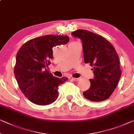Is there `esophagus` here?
<instances>
[{"instance_id": "obj_1", "label": "esophagus", "mask_w": 134, "mask_h": 134, "mask_svg": "<svg viewBox=\"0 0 134 134\" xmlns=\"http://www.w3.org/2000/svg\"><path fill=\"white\" fill-rule=\"evenodd\" d=\"M71 79L74 81H79V80H80V78H75V77H71Z\"/></svg>"}]
</instances>
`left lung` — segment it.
I'll return each mask as SVG.
<instances>
[{
    "label": "left lung",
    "mask_w": 134,
    "mask_h": 134,
    "mask_svg": "<svg viewBox=\"0 0 134 134\" xmlns=\"http://www.w3.org/2000/svg\"><path fill=\"white\" fill-rule=\"evenodd\" d=\"M71 34L82 41L85 63L93 66L94 77L90 79V87L83 93V96L93 102L108 99L121 75L119 58L114 47L102 36L87 30L78 29Z\"/></svg>",
    "instance_id": "obj_1"
}]
</instances>
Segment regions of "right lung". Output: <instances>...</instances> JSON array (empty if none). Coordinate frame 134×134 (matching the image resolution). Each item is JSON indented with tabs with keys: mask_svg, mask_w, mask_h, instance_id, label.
<instances>
[{
	"mask_svg": "<svg viewBox=\"0 0 134 134\" xmlns=\"http://www.w3.org/2000/svg\"><path fill=\"white\" fill-rule=\"evenodd\" d=\"M68 36L47 35L27 41L16 55L15 77L24 95L32 102L47 105L57 99L58 88L67 77H54L47 71L53 58V47L65 44Z\"/></svg>",
	"mask_w": 134,
	"mask_h": 134,
	"instance_id": "right-lung-1",
	"label": "right lung"
}]
</instances>
